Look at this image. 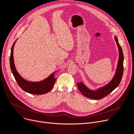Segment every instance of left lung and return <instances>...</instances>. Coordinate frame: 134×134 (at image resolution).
Returning a JSON list of instances; mask_svg holds the SVG:
<instances>
[{"mask_svg":"<svg viewBox=\"0 0 134 134\" xmlns=\"http://www.w3.org/2000/svg\"><path fill=\"white\" fill-rule=\"evenodd\" d=\"M115 38L119 50V59L114 77L107 85L98 89L96 91L90 90L82 82L77 83V86L83 96L94 100L101 99L109 94L120 83L123 74L124 56L122 49L118 43L117 37H115Z\"/></svg>","mask_w":134,"mask_h":134,"instance_id":"1","label":"left lung"}]
</instances>
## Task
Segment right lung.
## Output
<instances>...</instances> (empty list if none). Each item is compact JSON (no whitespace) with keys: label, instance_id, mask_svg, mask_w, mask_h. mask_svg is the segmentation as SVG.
I'll use <instances>...</instances> for the list:
<instances>
[{"label":"right lung","instance_id":"right-lung-1","mask_svg":"<svg viewBox=\"0 0 134 134\" xmlns=\"http://www.w3.org/2000/svg\"><path fill=\"white\" fill-rule=\"evenodd\" d=\"M17 40L14 42L11 50V54L10 57V65L11 72L15 77V78L18 84L19 87L25 92L32 94H43L49 92L53 87L54 83L56 80L54 78V72L49 76L46 79L39 82L28 81L23 79L16 69L14 63L13 51L15 44Z\"/></svg>","mask_w":134,"mask_h":134}]
</instances>
